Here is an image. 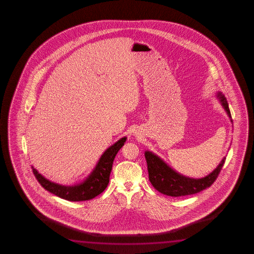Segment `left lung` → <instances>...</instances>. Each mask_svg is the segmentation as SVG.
Listing matches in <instances>:
<instances>
[{
    "label": "left lung",
    "instance_id": "left-lung-1",
    "mask_svg": "<svg viewBox=\"0 0 254 254\" xmlns=\"http://www.w3.org/2000/svg\"><path fill=\"white\" fill-rule=\"evenodd\" d=\"M216 97L219 99L222 108L225 109L230 122L233 123L228 101L225 95L222 94V92L218 91ZM145 157L151 184L160 193L174 197L199 193L211 187L216 181L226 160L225 156L216 169L207 176L201 179H193L177 172L171 166H169L164 160L160 158L158 155L152 153L151 151H145Z\"/></svg>",
    "mask_w": 254,
    "mask_h": 254
}]
</instances>
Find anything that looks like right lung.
<instances>
[{"label": "right lung", "instance_id": "add662e5", "mask_svg": "<svg viewBox=\"0 0 254 254\" xmlns=\"http://www.w3.org/2000/svg\"><path fill=\"white\" fill-rule=\"evenodd\" d=\"M127 138H120L114 145L109 146L100 156L93 170L83 181L73 185H61L49 181L38 171L32 166L36 180L44 190L55 194L59 197L72 201L80 202L87 201L96 197L102 193L109 183V176L112 171V165L116 154L125 145Z\"/></svg>", "mask_w": 254, "mask_h": 254}]
</instances>
